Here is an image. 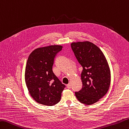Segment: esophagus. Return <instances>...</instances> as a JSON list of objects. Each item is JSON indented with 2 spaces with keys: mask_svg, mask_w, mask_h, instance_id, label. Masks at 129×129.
Instances as JSON below:
<instances>
[{
  "mask_svg": "<svg viewBox=\"0 0 129 129\" xmlns=\"http://www.w3.org/2000/svg\"><path fill=\"white\" fill-rule=\"evenodd\" d=\"M71 87H72V85H71V84H70V83H69V84H67V88H71Z\"/></svg>",
  "mask_w": 129,
  "mask_h": 129,
  "instance_id": "1",
  "label": "esophagus"
}]
</instances>
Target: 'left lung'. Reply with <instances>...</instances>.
Masks as SVG:
<instances>
[{
	"label": "left lung",
	"instance_id": "8db88e82",
	"mask_svg": "<svg viewBox=\"0 0 129 129\" xmlns=\"http://www.w3.org/2000/svg\"><path fill=\"white\" fill-rule=\"evenodd\" d=\"M71 47L78 61L83 68L82 88L75 94L80 102L90 105L106 94L109 89L111 74L106 57L93 43L73 42Z\"/></svg>",
	"mask_w": 129,
	"mask_h": 129
}]
</instances>
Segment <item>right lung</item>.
Here are the masks:
<instances>
[{"mask_svg": "<svg viewBox=\"0 0 129 129\" xmlns=\"http://www.w3.org/2000/svg\"><path fill=\"white\" fill-rule=\"evenodd\" d=\"M62 48L60 45L38 48L28 58L25 81L31 97L39 103L51 106L61 99L65 85L55 75L52 66Z\"/></svg>", "mask_w": 129, "mask_h": 129, "instance_id": "1", "label": "right lung"}]
</instances>
